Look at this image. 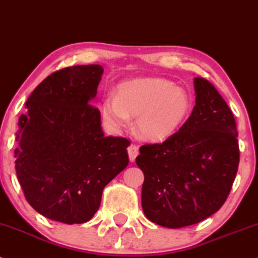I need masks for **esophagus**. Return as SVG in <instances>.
Here are the masks:
<instances>
[{
	"mask_svg": "<svg viewBox=\"0 0 258 258\" xmlns=\"http://www.w3.org/2000/svg\"><path fill=\"white\" fill-rule=\"evenodd\" d=\"M127 153H128L130 161L133 162V161L136 160V157H137L138 154H139L138 147H137V145H135V144H131L128 148H127Z\"/></svg>",
	"mask_w": 258,
	"mask_h": 258,
	"instance_id": "34e87169",
	"label": "esophagus"
}]
</instances>
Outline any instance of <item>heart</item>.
Here are the masks:
<instances>
[{
	"mask_svg": "<svg viewBox=\"0 0 258 258\" xmlns=\"http://www.w3.org/2000/svg\"><path fill=\"white\" fill-rule=\"evenodd\" d=\"M190 109L185 90L166 79L141 78L122 83L116 97L102 102V116L114 132H121L136 117V132L148 142H163L174 135Z\"/></svg>",
	"mask_w": 258,
	"mask_h": 258,
	"instance_id": "b5f03b06",
	"label": "heart"
}]
</instances>
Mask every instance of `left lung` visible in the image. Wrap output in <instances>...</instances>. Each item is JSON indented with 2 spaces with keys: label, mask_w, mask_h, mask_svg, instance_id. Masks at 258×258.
<instances>
[{
  "label": "left lung",
  "mask_w": 258,
  "mask_h": 258,
  "mask_svg": "<svg viewBox=\"0 0 258 258\" xmlns=\"http://www.w3.org/2000/svg\"><path fill=\"white\" fill-rule=\"evenodd\" d=\"M196 105L190 117L162 144L139 149L144 173L142 208L157 225L181 228L216 213L235 179L238 131L225 99L213 84L194 79Z\"/></svg>",
  "instance_id": "obj_1"
}]
</instances>
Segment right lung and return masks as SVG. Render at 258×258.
<instances>
[{
  "instance_id": "obj_1",
  "label": "right lung",
  "mask_w": 258,
  "mask_h": 258,
  "mask_svg": "<svg viewBox=\"0 0 258 258\" xmlns=\"http://www.w3.org/2000/svg\"><path fill=\"white\" fill-rule=\"evenodd\" d=\"M103 71L82 64L50 74L27 98L18 121V180L30 206L54 221H89L104 186L128 164L130 142L105 137L92 105Z\"/></svg>"
}]
</instances>
